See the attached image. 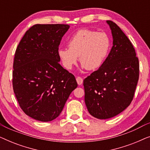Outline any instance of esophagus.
Segmentation results:
<instances>
[{
    "label": "esophagus",
    "mask_w": 150,
    "mask_h": 150,
    "mask_svg": "<svg viewBox=\"0 0 150 150\" xmlns=\"http://www.w3.org/2000/svg\"><path fill=\"white\" fill-rule=\"evenodd\" d=\"M76 81H77V83L79 84V85H81L83 83V79H82L81 76H77L76 77Z\"/></svg>",
    "instance_id": "obj_1"
}]
</instances>
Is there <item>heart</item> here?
<instances>
[{
	"label": "heart",
	"mask_w": 150,
	"mask_h": 150,
	"mask_svg": "<svg viewBox=\"0 0 150 150\" xmlns=\"http://www.w3.org/2000/svg\"><path fill=\"white\" fill-rule=\"evenodd\" d=\"M68 48L60 47L58 56L63 66L71 69L77 62L78 57L83 67L94 70L101 66L110 48V40L104 32L80 29L67 41Z\"/></svg>",
	"instance_id": "heart-1"
}]
</instances>
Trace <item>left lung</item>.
<instances>
[{"instance_id":"obj_1","label":"left lung","mask_w":150,"mask_h":150,"mask_svg":"<svg viewBox=\"0 0 150 150\" xmlns=\"http://www.w3.org/2000/svg\"><path fill=\"white\" fill-rule=\"evenodd\" d=\"M113 46L103 64L83 81L85 102L90 115L106 120L132 102L139 77V62L133 45L122 29L107 20Z\"/></svg>"}]
</instances>
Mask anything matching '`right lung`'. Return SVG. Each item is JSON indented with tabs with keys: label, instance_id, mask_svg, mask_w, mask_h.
Segmentation results:
<instances>
[{
	"label": "right lung",
	"instance_id": "right-lung-1",
	"mask_svg": "<svg viewBox=\"0 0 150 150\" xmlns=\"http://www.w3.org/2000/svg\"><path fill=\"white\" fill-rule=\"evenodd\" d=\"M67 24L32 26L16 48L13 92L24 113L41 122L58 117L78 84L72 74L59 64V46Z\"/></svg>",
	"mask_w": 150,
	"mask_h": 150
}]
</instances>
